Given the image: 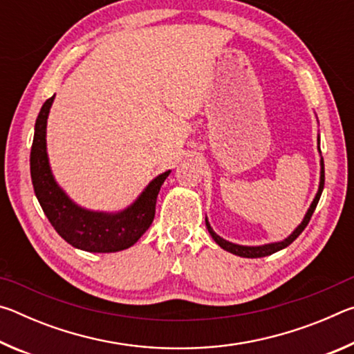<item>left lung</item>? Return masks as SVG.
<instances>
[{
  "label": "left lung",
  "mask_w": 354,
  "mask_h": 354,
  "mask_svg": "<svg viewBox=\"0 0 354 354\" xmlns=\"http://www.w3.org/2000/svg\"><path fill=\"white\" fill-rule=\"evenodd\" d=\"M319 151H320V139H319ZM320 167H322V169H320V184H319V190H317L315 198H314L313 203H310V206H309V209H308L306 215H304V218H303L301 223H299V225L295 227V231H293L289 237L284 239V241L273 242V243H266V245H259V247H247V245H237V243L227 242V241H225L223 237H220L218 234H215L214 230L211 227V225H209L207 217H206V226H207L209 234L212 236L214 241L217 242L221 248L226 250V251H230V253L236 254V256H241V257H263V256H270V254H273V253H277V251H279V250L289 247V245H290L293 241H295V239L304 231V227L308 226L309 220H310V217H313V214H314V211H315L317 205H319L320 195H322V192H323V185H325V164H323V158L320 159Z\"/></svg>",
  "instance_id": "left-lung-1"
}]
</instances>
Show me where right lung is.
<instances>
[{
    "label": "right lung",
    "instance_id": "right-lung-1",
    "mask_svg": "<svg viewBox=\"0 0 354 354\" xmlns=\"http://www.w3.org/2000/svg\"><path fill=\"white\" fill-rule=\"evenodd\" d=\"M53 101L55 95L45 101L35 120L29 159L34 192L41 209L57 234L71 247L88 253H115L133 247L153 223L156 200L170 170L156 176L133 205L120 212H95L77 206L59 187L48 160L46 120Z\"/></svg>",
    "mask_w": 354,
    "mask_h": 354
}]
</instances>
